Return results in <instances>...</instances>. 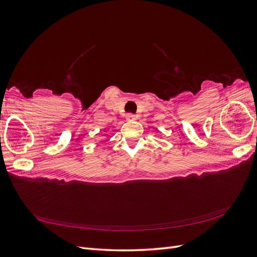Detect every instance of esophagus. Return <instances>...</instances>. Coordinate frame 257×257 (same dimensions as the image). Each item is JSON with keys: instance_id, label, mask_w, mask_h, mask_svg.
Listing matches in <instances>:
<instances>
[{"instance_id": "1", "label": "esophagus", "mask_w": 257, "mask_h": 257, "mask_svg": "<svg viewBox=\"0 0 257 257\" xmlns=\"http://www.w3.org/2000/svg\"><path fill=\"white\" fill-rule=\"evenodd\" d=\"M125 119H126L127 121H133V120L136 119V115L133 114V113H127V114L125 115Z\"/></svg>"}]
</instances>
